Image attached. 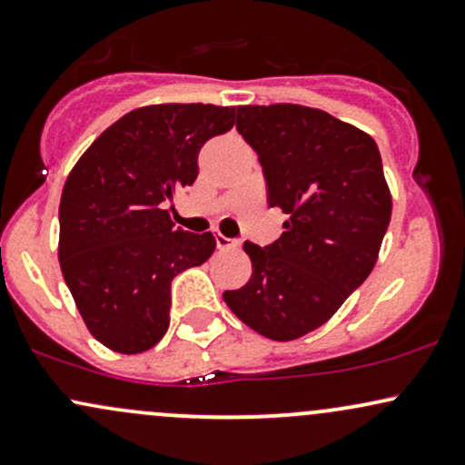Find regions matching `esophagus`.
I'll list each match as a JSON object with an SVG mask.
<instances>
[{
	"mask_svg": "<svg viewBox=\"0 0 465 465\" xmlns=\"http://www.w3.org/2000/svg\"><path fill=\"white\" fill-rule=\"evenodd\" d=\"M216 247L221 251H229V249H236L238 247V240H232L223 233H216Z\"/></svg>",
	"mask_w": 465,
	"mask_h": 465,
	"instance_id": "esophagus-1",
	"label": "esophagus"
}]
</instances>
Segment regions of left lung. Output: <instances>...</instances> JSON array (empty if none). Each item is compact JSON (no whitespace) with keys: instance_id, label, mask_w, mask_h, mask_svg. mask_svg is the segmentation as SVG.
I'll use <instances>...</instances> for the list:
<instances>
[{"instance_id":"8db88e82","label":"left lung","mask_w":465,"mask_h":465,"mask_svg":"<svg viewBox=\"0 0 465 465\" xmlns=\"http://www.w3.org/2000/svg\"><path fill=\"white\" fill-rule=\"evenodd\" d=\"M236 129L258 153L269 205L288 221L273 244L244 242L253 273L223 300L273 341L312 332L371 273L391 221L376 142L302 104L238 106Z\"/></svg>"}]
</instances>
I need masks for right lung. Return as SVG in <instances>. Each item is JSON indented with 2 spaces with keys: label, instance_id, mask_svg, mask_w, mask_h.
<instances>
[{
  "label": "right lung",
  "instance_id": "obj_1",
  "mask_svg": "<svg viewBox=\"0 0 465 465\" xmlns=\"http://www.w3.org/2000/svg\"><path fill=\"white\" fill-rule=\"evenodd\" d=\"M236 106L153 104L122 115L84 151L58 207V262L100 343L140 354L170 325V284L214 253L210 232L174 227L165 203L199 177V151Z\"/></svg>",
  "mask_w": 465,
  "mask_h": 465
}]
</instances>
